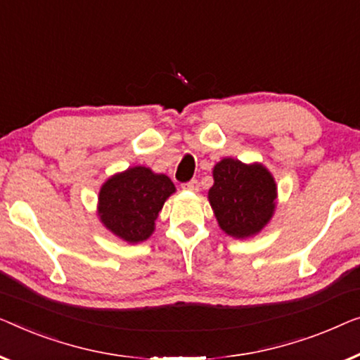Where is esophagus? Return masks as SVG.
Instances as JSON below:
<instances>
[{
	"instance_id": "34e87169",
	"label": "esophagus",
	"mask_w": 360,
	"mask_h": 360,
	"mask_svg": "<svg viewBox=\"0 0 360 360\" xmlns=\"http://www.w3.org/2000/svg\"><path fill=\"white\" fill-rule=\"evenodd\" d=\"M182 189L197 192V191H199V182H197V179H192L189 182H186V184H182Z\"/></svg>"
}]
</instances>
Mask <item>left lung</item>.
Wrapping results in <instances>:
<instances>
[{
	"label": "left lung",
	"instance_id": "obj_1",
	"mask_svg": "<svg viewBox=\"0 0 360 360\" xmlns=\"http://www.w3.org/2000/svg\"><path fill=\"white\" fill-rule=\"evenodd\" d=\"M209 202L219 226L236 240L256 236L276 212L277 184L262 163L224 158L212 169Z\"/></svg>",
	"mask_w": 360,
	"mask_h": 360
}]
</instances>
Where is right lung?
Wrapping results in <instances>:
<instances>
[{
    "label": "right lung",
    "mask_w": 360,
    "mask_h": 360,
    "mask_svg": "<svg viewBox=\"0 0 360 360\" xmlns=\"http://www.w3.org/2000/svg\"><path fill=\"white\" fill-rule=\"evenodd\" d=\"M176 192L166 174L131 166L104 181L98 195L99 221L114 236L136 245L153 235L165 202Z\"/></svg>",
    "instance_id": "1"
}]
</instances>
